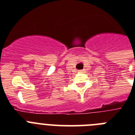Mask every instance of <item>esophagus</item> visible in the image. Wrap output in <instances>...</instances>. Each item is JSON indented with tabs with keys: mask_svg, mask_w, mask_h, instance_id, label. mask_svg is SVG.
<instances>
[{
	"mask_svg": "<svg viewBox=\"0 0 135 135\" xmlns=\"http://www.w3.org/2000/svg\"><path fill=\"white\" fill-rule=\"evenodd\" d=\"M80 71V72H81V73H82V70H80V71Z\"/></svg>",
	"mask_w": 135,
	"mask_h": 135,
	"instance_id": "obj_1",
	"label": "esophagus"
}]
</instances>
